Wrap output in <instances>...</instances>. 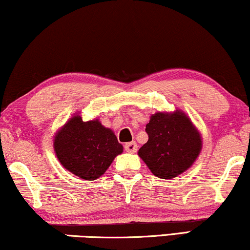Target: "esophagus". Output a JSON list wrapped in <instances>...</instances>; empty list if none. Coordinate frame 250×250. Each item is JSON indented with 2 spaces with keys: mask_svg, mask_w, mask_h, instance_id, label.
Here are the masks:
<instances>
[{
  "mask_svg": "<svg viewBox=\"0 0 250 250\" xmlns=\"http://www.w3.org/2000/svg\"><path fill=\"white\" fill-rule=\"evenodd\" d=\"M124 149L126 152L134 153V152H136V150H138V145H136L135 142H128L124 146Z\"/></svg>",
  "mask_w": 250,
  "mask_h": 250,
  "instance_id": "1",
  "label": "esophagus"
}]
</instances>
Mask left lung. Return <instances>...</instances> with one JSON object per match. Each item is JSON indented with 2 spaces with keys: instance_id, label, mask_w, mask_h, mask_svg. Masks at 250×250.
<instances>
[{
  "instance_id": "left-lung-1",
  "label": "left lung",
  "mask_w": 250,
  "mask_h": 250,
  "mask_svg": "<svg viewBox=\"0 0 250 250\" xmlns=\"http://www.w3.org/2000/svg\"><path fill=\"white\" fill-rule=\"evenodd\" d=\"M148 142L139 156L153 175L173 179L192 165L201 149V139L196 127L183 112H157L146 126Z\"/></svg>"
}]
</instances>
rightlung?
I'll return each mask as SVG.
<instances>
[{"label": "right lung", "instance_id": "right-lung-1", "mask_svg": "<svg viewBox=\"0 0 250 250\" xmlns=\"http://www.w3.org/2000/svg\"><path fill=\"white\" fill-rule=\"evenodd\" d=\"M54 151L64 168L81 179L93 181L123 152V146L98 119L83 122L81 116H74L57 133Z\"/></svg>", "mask_w": 250, "mask_h": 250}]
</instances>
